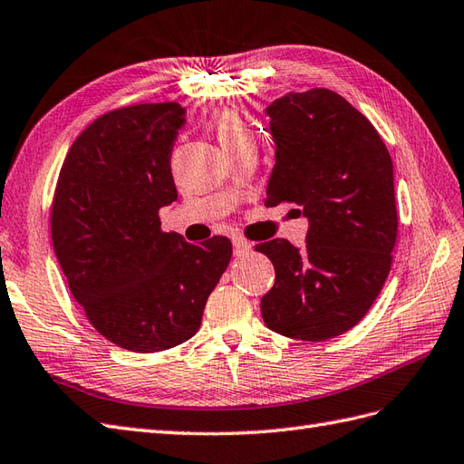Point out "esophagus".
I'll use <instances>...</instances> for the list:
<instances>
[{"mask_svg": "<svg viewBox=\"0 0 464 464\" xmlns=\"http://www.w3.org/2000/svg\"><path fill=\"white\" fill-rule=\"evenodd\" d=\"M251 248H253V245L248 243L246 239H241V237H235V239H233V253H235L237 256L246 255L248 251H251Z\"/></svg>", "mask_w": 464, "mask_h": 464, "instance_id": "esophagus-1", "label": "esophagus"}]
</instances>
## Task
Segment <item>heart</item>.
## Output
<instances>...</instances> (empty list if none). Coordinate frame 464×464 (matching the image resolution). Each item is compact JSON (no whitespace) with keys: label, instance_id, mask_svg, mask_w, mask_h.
I'll return each mask as SVG.
<instances>
[{"label":"heart","instance_id":"heart-1","mask_svg":"<svg viewBox=\"0 0 464 464\" xmlns=\"http://www.w3.org/2000/svg\"><path fill=\"white\" fill-rule=\"evenodd\" d=\"M213 129H216V135L223 149H229L237 145V142L253 139L251 129L245 123V119L233 110L219 111L216 115V121H213Z\"/></svg>","mask_w":464,"mask_h":464}]
</instances>
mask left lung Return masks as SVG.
<instances>
[{"label":"left lung","instance_id":"obj_1","mask_svg":"<svg viewBox=\"0 0 464 464\" xmlns=\"http://www.w3.org/2000/svg\"><path fill=\"white\" fill-rule=\"evenodd\" d=\"M276 142L266 206H300L305 246H255L276 270L260 300L268 329L292 339L345 334L371 310L398 237L394 170L374 125L327 88L290 92L266 108Z\"/></svg>","mask_w":464,"mask_h":464}]
</instances>
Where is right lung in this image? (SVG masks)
<instances>
[{
  "label": "right lung",
  "mask_w": 464,
  "mask_h": 464,
  "mask_svg": "<svg viewBox=\"0 0 464 464\" xmlns=\"http://www.w3.org/2000/svg\"><path fill=\"white\" fill-rule=\"evenodd\" d=\"M180 103H139L90 123L70 147L51 209L54 255L90 324L113 345L157 353L199 329L227 268V237L201 245L160 229L176 201L170 154Z\"/></svg>",
  "instance_id": "1"
}]
</instances>
